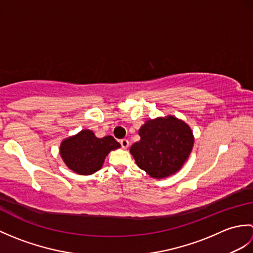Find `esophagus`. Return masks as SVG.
Returning a JSON list of instances; mask_svg holds the SVG:
<instances>
[{"label": "esophagus", "mask_w": 253, "mask_h": 253, "mask_svg": "<svg viewBox=\"0 0 253 253\" xmlns=\"http://www.w3.org/2000/svg\"><path fill=\"white\" fill-rule=\"evenodd\" d=\"M121 146H122L123 149H127L128 147H129V141H128L127 139H122Z\"/></svg>", "instance_id": "34e87169"}]
</instances>
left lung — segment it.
<instances>
[{
  "instance_id": "8db88e82",
  "label": "left lung",
  "mask_w": 253,
  "mask_h": 253,
  "mask_svg": "<svg viewBox=\"0 0 253 253\" xmlns=\"http://www.w3.org/2000/svg\"><path fill=\"white\" fill-rule=\"evenodd\" d=\"M139 136L140 141L132 144L130 153L139 169L153 178H165L178 171L195 141L190 127L171 115L147 121Z\"/></svg>"
}]
</instances>
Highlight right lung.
Returning <instances> with one entry per match:
<instances>
[{
	"mask_svg": "<svg viewBox=\"0 0 253 253\" xmlns=\"http://www.w3.org/2000/svg\"><path fill=\"white\" fill-rule=\"evenodd\" d=\"M120 147L121 144L112 136L98 138L93 131L84 129L64 139L60 153L68 169L79 175H91L102 168L105 157L112 150Z\"/></svg>",
	"mask_w": 253,
	"mask_h": 253,
	"instance_id": "add662e5",
	"label": "right lung"
}]
</instances>
